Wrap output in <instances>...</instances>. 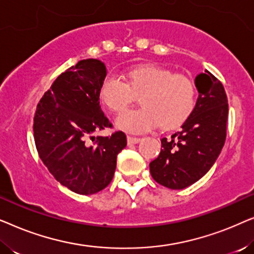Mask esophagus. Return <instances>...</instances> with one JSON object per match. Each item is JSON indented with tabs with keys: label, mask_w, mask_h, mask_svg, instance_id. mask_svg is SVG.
<instances>
[{
	"label": "esophagus",
	"mask_w": 254,
	"mask_h": 254,
	"mask_svg": "<svg viewBox=\"0 0 254 254\" xmlns=\"http://www.w3.org/2000/svg\"><path fill=\"white\" fill-rule=\"evenodd\" d=\"M141 141L140 137H135V136H127V142L128 144H136Z\"/></svg>",
	"instance_id": "1"
}]
</instances>
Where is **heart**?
<instances>
[{"instance_id":"1","label":"heart","mask_w":254,"mask_h":254,"mask_svg":"<svg viewBox=\"0 0 254 254\" xmlns=\"http://www.w3.org/2000/svg\"><path fill=\"white\" fill-rule=\"evenodd\" d=\"M99 99L111 112L120 114L140 96L142 107L117 119L120 129L143 133L161 125L169 130L185 123L196 102V86L190 76L175 74L157 64H141L126 72V82L110 74L99 86Z\"/></svg>"}]
</instances>
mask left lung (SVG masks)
I'll use <instances>...</instances> for the list:
<instances>
[{
	"instance_id": "8db88e82",
	"label": "left lung",
	"mask_w": 254,
	"mask_h": 254,
	"mask_svg": "<svg viewBox=\"0 0 254 254\" xmlns=\"http://www.w3.org/2000/svg\"><path fill=\"white\" fill-rule=\"evenodd\" d=\"M199 91L192 114L182 129L163 137L158 157L150 166L151 177L171 190L192 185L209 171L227 137L228 98L223 85L211 72L195 77Z\"/></svg>"
}]
</instances>
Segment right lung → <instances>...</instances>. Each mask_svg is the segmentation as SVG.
<instances>
[{
  "instance_id": "obj_1",
  "label": "right lung",
  "mask_w": 254,
  "mask_h": 254,
  "mask_svg": "<svg viewBox=\"0 0 254 254\" xmlns=\"http://www.w3.org/2000/svg\"><path fill=\"white\" fill-rule=\"evenodd\" d=\"M105 64L81 60L59 76L44 93L33 118L34 142L52 176L72 192L89 195L113 179L117 156L126 147L124 131L92 136L112 124L99 105Z\"/></svg>"
}]
</instances>
